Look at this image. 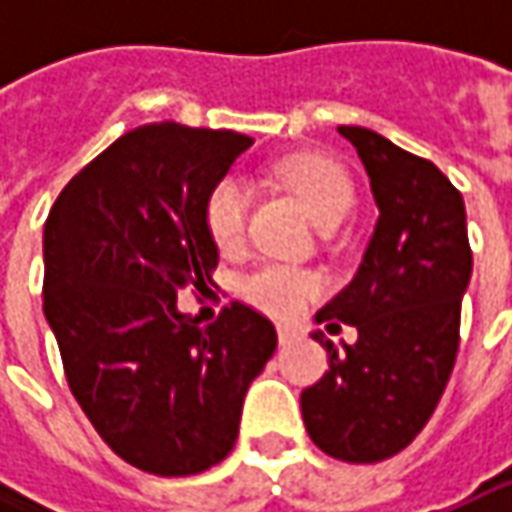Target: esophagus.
I'll return each instance as SVG.
<instances>
[{
	"mask_svg": "<svg viewBox=\"0 0 512 512\" xmlns=\"http://www.w3.org/2000/svg\"><path fill=\"white\" fill-rule=\"evenodd\" d=\"M293 339H296V330H293V327L279 325V344H282V347H287V344L293 342Z\"/></svg>",
	"mask_w": 512,
	"mask_h": 512,
	"instance_id": "esophagus-1",
	"label": "esophagus"
}]
</instances>
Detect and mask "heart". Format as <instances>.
Here are the masks:
<instances>
[{"mask_svg": "<svg viewBox=\"0 0 512 512\" xmlns=\"http://www.w3.org/2000/svg\"><path fill=\"white\" fill-rule=\"evenodd\" d=\"M279 176L307 207L313 222L322 230L339 227L356 205V190L347 170L316 153H299L279 165ZM250 187L239 176H225L216 182L205 205V225L213 245L222 253H236L245 245ZM242 296L253 307L270 316H293L305 302L319 293V279L310 270L290 265H259L242 279Z\"/></svg>", "mask_w": 512, "mask_h": 512, "instance_id": "1", "label": "heart"}]
</instances>
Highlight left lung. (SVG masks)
I'll list each match as a JSON object with an SVG mask.
<instances>
[{
  "mask_svg": "<svg viewBox=\"0 0 512 512\" xmlns=\"http://www.w3.org/2000/svg\"><path fill=\"white\" fill-rule=\"evenodd\" d=\"M370 176L379 222L353 282L316 322L359 330L356 344L316 333L330 370L302 390L307 436L327 456L373 464L413 442L442 399L459 353L462 296L473 273L464 199L433 162L376 130L339 128Z\"/></svg>",
  "mask_w": 512,
  "mask_h": 512,
  "instance_id": "1",
  "label": "left lung"
}]
</instances>
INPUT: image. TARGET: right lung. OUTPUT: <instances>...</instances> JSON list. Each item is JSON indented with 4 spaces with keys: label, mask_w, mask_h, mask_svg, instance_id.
I'll return each mask as SVG.
<instances>
[{
    "label": "right lung",
    "mask_w": 512,
    "mask_h": 512,
    "mask_svg": "<svg viewBox=\"0 0 512 512\" xmlns=\"http://www.w3.org/2000/svg\"><path fill=\"white\" fill-rule=\"evenodd\" d=\"M250 145L233 130L142 125L79 170L45 222L42 299L70 393L110 450L153 476L225 459L276 350V327L242 302L207 327L176 307L179 290L213 282L207 196Z\"/></svg>",
    "instance_id": "obj_1"
}]
</instances>
